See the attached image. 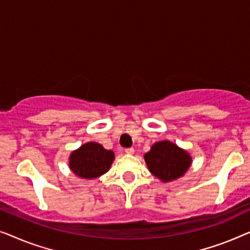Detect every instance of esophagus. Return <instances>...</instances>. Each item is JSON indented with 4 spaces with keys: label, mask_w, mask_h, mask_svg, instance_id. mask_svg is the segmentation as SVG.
<instances>
[{
    "label": "esophagus",
    "mask_w": 250,
    "mask_h": 250,
    "mask_svg": "<svg viewBox=\"0 0 250 250\" xmlns=\"http://www.w3.org/2000/svg\"><path fill=\"white\" fill-rule=\"evenodd\" d=\"M125 153L129 154V155H131V154L135 153V149H133L132 147H129V148H125Z\"/></svg>",
    "instance_id": "34e87169"
}]
</instances>
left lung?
Listing matches in <instances>:
<instances>
[{
	"label": "left lung",
	"mask_w": 250,
	"mask_h": 250,
	"mask_svg": "<svg viewBox=\"0 0 250 250\" xmlns=\"http://www.w3.org/2000/svg\"><path fill=\"white\" fill-rule=\"evenodd\" d=\"M145 161L149 171L165 182L184 175L191 163L186 150L167 140L154 144L152 149L145 154Z\"/></svg>",
	"instance_id": "obj_1"
}]
</instances>
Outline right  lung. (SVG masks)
I'll return each instance as SVG.
<instances>
[{
    "instance_id": "obj_1",
    "label": "right lung",
    "mask_w": 250,
    "mask_h": 250,
    "mask_svg": "<svg viewBox=\"0 0 250 250\" xmlns=\"http://www.w3.org/2000/svg\"><path fill=\"white\" fill-rule=\"evenodd\" d=\"M114 153L97 143H87L70 156V168L78 177L97 178L108 171Z\"/></svg>"
}]
</instances>
